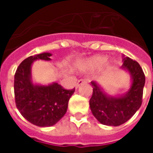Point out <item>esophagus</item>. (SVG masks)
<instances>
[{"instance_id": "34e87169", "label": "esophagus", "mask_w": 153, "mask_h": 153, "mask_svg": "<svg viewBox=\"0 0 153 153\" xmlns=\"http://www.w3.org/2000/svg\"><path fill=\"white\" fill-rule=\"evenodd\" d=\"M88 82V79H79L78 81V83H76V88H79L80 85H82L83 83H85Z\"/></svg>"}]
</instances>
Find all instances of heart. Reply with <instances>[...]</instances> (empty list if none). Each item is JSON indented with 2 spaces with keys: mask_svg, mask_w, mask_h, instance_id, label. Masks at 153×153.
I'll return each mask as SVG.
<instances>
[{
  "mask_svg": "<svg viewBox=\"0 0 153 153\" xmlns=\"http://www.w3.org/2000/svg\"><path fill=\"white\" fill-rule=\"evenodd\" d=\"M106 60L107 59L104 56H94L87 60L85 65L88 68H92V69L99 68L106 63Z\"/></svg>",
  "mask_w": 153,
  "mask_h": 153,
  "instance_id": "heart-1",
  "label": "heart"
}]
</instances>
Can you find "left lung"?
I'll return each mask as SVG.
<instances>
[{"instance_id":"1","label":"left lung","mask_w":153,"mask_h":153,"mask_svg":"<svg viewBox=\"0 0 153 153\" xmlns=\"http://www.w3.org/2000/svg\"><path fill=\"white\" fill-rule=\"evenodd\" d=\"M122 69L128 70L132 78L130 88L119 97L106 95L96 82H91L93 95L90 109L95 118L103 125L118 126L128 120L138 111L143 102L145 75L140 65L129 57L123 59Z\"/></svg>"}]
</instances>
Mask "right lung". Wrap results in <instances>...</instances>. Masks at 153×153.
Instances as JSON below:
<instances>
[{"mask_svg": "<svg viewBox=\"0 0 153 153\" xmlns=\"http://www.w3.org/2000/svg\"><path fill=\"white\" fill-rule=\"evenodd\" d=\"M51 54H38L26 58L15 74V99L21 115L33 125L52 126L66 113L68 102L74 88L65 89L57 83L47 86L35 85L31 80V65L36 60H50Z\"/></svg>", "mask_w": 153, "mask_h": 153, "instance_id": "right-lung-1", "label": "right lung"}]
</instances>
